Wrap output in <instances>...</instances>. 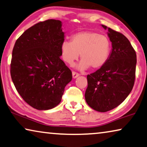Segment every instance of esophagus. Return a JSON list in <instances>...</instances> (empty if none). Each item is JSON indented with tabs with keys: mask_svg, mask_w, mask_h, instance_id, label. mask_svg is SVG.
<instances>
[{
	"mask_svg": "<svg viewBox=\"0 0 147 147\" xmlns=\"http://www.w3.org/2000/svg\"><path fill=\"white\" fill-rule=\"evenodd\" d=\"M72 74H73V77L74 78H76V77H78V76H79V74H78V73H76V72H75V71H73Z\"/></svg>",
	"mask_w": 147,
	"mask_h": 147,
	"instance_id": "obj_1",
	"label": "esophagus"
}]
</instances>
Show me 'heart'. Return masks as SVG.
I'll return each instance as SVG.
<instances>
[{"label":"heart","mask_w":147,"mask_h":147,"mask_svg":"<svg viewBox=\"0 0 147 147\" xmlns=\"http://www.w3.org/2000/svg\"><path fill=\"white\" fill-rule=\"evenodd\" d=\"M111 43L104 35L94 32H80L71 37V41H64L61 45L63 60L72 65L79 57L82 61L78 69H86L91 67L98 69L106 64L110 55Z\"/></svg>","instance_id":"heart-1"}]
</instances>
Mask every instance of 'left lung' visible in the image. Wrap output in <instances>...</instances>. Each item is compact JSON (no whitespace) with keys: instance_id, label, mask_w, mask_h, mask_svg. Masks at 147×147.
Segmentation results:
<instances>
[{"instance_id":"obj_1","label":"left lung","mask_w":147,"mask_h":147,"mask_svg":"<svg viewBox=\"0 0 147 147\" xmlns=\"http://www.w3.org/2000/svg\"><path fill=\"white\" fill-rule=\"evenodd\" d=\"M112 50L106 64L87 75L85 100L100 112H106L121 104L132 90L135 79L137 55L129 39L107 26Z\"/></svg>"}]
</instances>
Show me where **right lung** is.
<instances>
[{
    "label": "right lung",
    "mask_w": 147,
    "mask_h": 147,
    "mask_svg": "<svg viewBox=\"0 0 147 147\" xmlns=\"http://www.w3.org/2000/svg\"><path fill=\"white\" fill-rule=\"evenodd\" d=\"M61 26L53 19L37 23L19 37L12 50V82L23 100L38 110L57 106L72 80L71 71L60 59Z\"/></svg>",
    "instance_id": "1"
}]
</instances>
